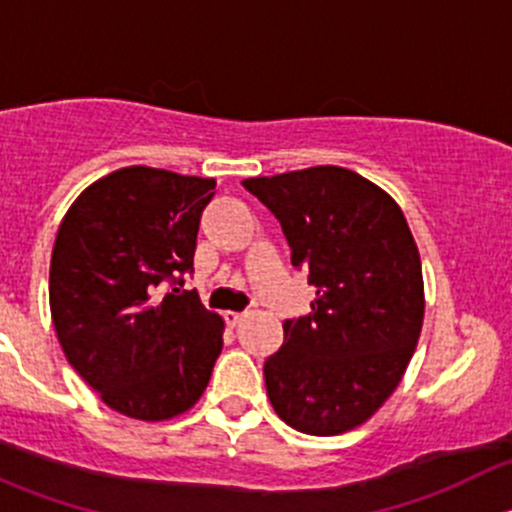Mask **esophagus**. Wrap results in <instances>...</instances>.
I'll list each match as a JSON object with an SVG mask.
<instances>
[{
	"label": "esophagus",
	"mask_w": 512,
	"mask_h": 512,
	"mask_svg": "<svg viewBox=\"0 0 512 512\" xmlns=\"http://www.w3.org/2000/svg\"><path fill=\"white\" fill-rule=\"evenodd\" d=\"M245 317H247V312H225V322L230 324V327H237V324H240Z\"/></svg>",
	"instance_id": "1"
}]
</instances>
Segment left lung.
I'll list each match as a JSON object with an SVG mask.
<instances>
[{"label":"left lung","mask_w":512,"mask_h":512,"mask_svg":"<svg viewBox=\"0 0 512 512\" xmlns=\"http://www.w3.org/2000/svg\"><path fill=\"white\" fill-rule=\"evenodd\" d=\"M277 220L312 312L265 361L272 409L309 436L359 426L399 386L423 322L421 257L399 205L337 165L242 180Z\"/></svg>","instance_id":"1"}]
</instances>
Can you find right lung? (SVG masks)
Listing matches in <instances>:
<instances>
[{
  "mask_svg": "<svg viewBox=\"0 0 512 512\" xmlns=\"http://www.w3.org/2000/svg\"><path fill=\"white\" fill-rule=\"evenodd\" d=\"M213 190V178L131 165L89 185L61 220L49 270L56 337L118 414L173 418L208 386L223 319L178 285Z\"/></svg>",
  "mask_w": 512,
  "mask_h": 512,
  "instance_id": "obj_1",
  "label": "right lung"
}]
</instances>
